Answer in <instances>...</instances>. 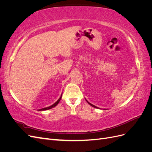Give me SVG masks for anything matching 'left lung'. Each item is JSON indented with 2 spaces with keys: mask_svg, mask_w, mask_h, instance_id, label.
Segmentation results:
<instances>
[{
  "mask_svg": "<svg viewBox=\"0 0 152 152\" xmlns=\"http://www.w3.org/2000/svg\"><path fill=\"white\" fill-rule=\"evenodd\" d=\"M86 102H87V103H88V104H90L91 106H92V107H94V108H98V107H96V106L93 105V104H91V103H89V102H88V101H87V100H86Z\"/></svg>",
  "mask_w": 152,
  "mask_h": 152,
  "instance_id": "left-lung-1",
  "label": "left lung"
}]
</instances>
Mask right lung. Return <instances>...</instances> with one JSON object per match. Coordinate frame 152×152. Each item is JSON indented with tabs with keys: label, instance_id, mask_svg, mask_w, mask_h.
Returning a JSON list of instances; mask_svg holds the SVG:
<instances>
[{
	"label": "right lung",
	"instance_id": "1",
	"mask_svg": "<svg viewBox=\"0 0 152 152\" xmlns=\"http://www.w3.org/2000/svg\"><path fill=\"white\" fill-rule=\"evenodd\" d=\"M61 96H62V94H61V97L59 98V99H58V100L57 101V102H56V103H54L53 104H52L51 106H50V107H45V108H42V109H40V110H39V111H44V110H49V109H50V108H54V107H56V106L59 103V101L61 100Z\"/></svg>",
	"mask_w": 152,
	"mask_h": 152
}]
</instances>
